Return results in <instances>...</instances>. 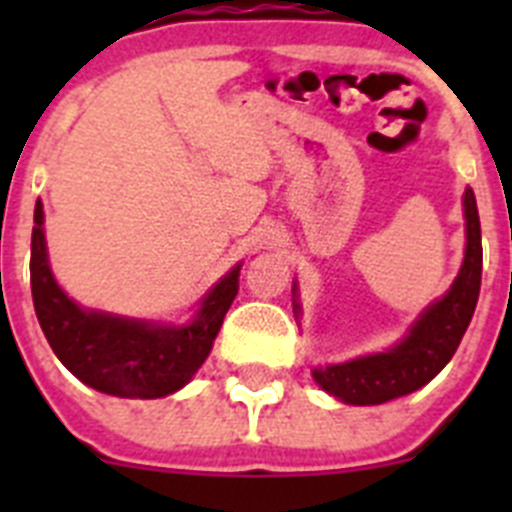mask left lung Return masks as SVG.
<instances>
[{
	"label": "left lung",
	"mask_w": 512,
	"mask_h": 512,
	"mask_svg": "<svg viewBox=\"0 0 512 512\" xmlns=\"http://www.w3.org/2000/svg\"><path fill=\"white\" fill-rule=\"evenodd\" d=\"M467 253L454 287L420 315L408 338L387 354L364 356L346 364L315 369L312 377L325 392L348 405H379L410 395L431 382L456 354L474 315L482 282V235L474 192H464Z\"/></svg>",
	"instance_id": "8db88e82"
}]
</instances>
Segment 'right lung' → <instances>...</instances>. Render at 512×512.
Masks as SVG:
<instances>
[{
  "instance_id": "right-lung-1",
  "label": "right lung",
  "mask_w": 512,
  "mask_h": 512,
  "mask_svg": "<svg viewBox=\"0 0 512 512\" xmlns=\"http://www.w3.org/2000/svg\"><path fill=\"white\" fill-rule=\"evenodd\" d=\"M238 271L241 266L212 289L197 320L184 328L87 312L63 295L53 279L45 253L43 205H35L30 287L38 323L61 364L107 395L153 400L182 390L210 354L225 312L238 295Z\"/></svg>"
}]
</instances>
